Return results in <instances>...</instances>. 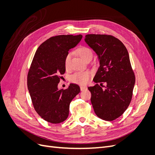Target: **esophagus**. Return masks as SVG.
<instances>
[{"label":"esophagus","instance_id":"34e87169","mask_svg":"<svg viewBox=\"0 0 155 155\" xmlns=\"http://www.w3.org/2000/svg\"><path fill=\"white\" fill-rule=\"evenodd\" d=\"M87 88V87H85V86H81V87H80V89H81V91H83L86 90Z\"/></svg>","mask_w":155,"mask_h":155}]
</instances>
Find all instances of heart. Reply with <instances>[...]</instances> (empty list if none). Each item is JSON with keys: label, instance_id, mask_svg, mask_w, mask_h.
Wrapping results in <instances>:
<instances>
[{"label": "heart", "instance_id": "b5f03b06", "mask_svg": "<svg viewBox=\"0 0 155 155\" xmlns=\"http://www.w3.org/2000/svg\"><path fill=\"white\" fill-rule=\"evenodd\" d=\"M77 52L78 55L80 56L82 59L85 61H87L88 60H91L93 56V52L91 48H89L87 46H83L78 49ZM72 53L68 52L66 55L64 60V67L66 68H68L70 67V61L72 59ZM92 76V74L89 71H79L76 72L70 76V80L71 82L79 84V85H86L88 83L89 80Z\"/></svg>", "mask_w": 155, "mask_h": 155}]
</instances>
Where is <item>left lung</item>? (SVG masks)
Segmentation results:
<instances>
[{
    "label": "left lung",
    "instance_id": "8db88e82",
    "mask_svg": "<svg viewBox=\"0 0 155 155\" xmlns=\"http://www.w3.org/2000/svg\"><path fill=\"white\" fill-rule=\"evenodd\" d=\"M85 41L98 55L100 64L93 79L96 84L88 87L93 109L100 118L114 120L124 114L133 97L135 76L128 51L110 35L88 34ZM104 82L105 89L101 87Z\"/></svg>",
    "mask_w": 155,
    "mask_h": 155
}]
</instances>
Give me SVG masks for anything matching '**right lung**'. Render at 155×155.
I'll return each mask as SVG.
<instances>
[{
    "instance_id": "add662e5",
    "label": "right lung",
    "mask_w": 155,
    "mask_h": 155,
    "mask_svg": "<svg viewBox=\"0 0 155 155\" xmlns=\"http://www.w3.org/2000/svg\"><path fill=\"white\" fill-rule=\"evenodd\" d=\"M81 35H61L51 37L37 50L28 73L27 85L37 113L48 122L57 124L66 120L70 104L80 92L76 84L68 88H58L64 74V60L70 49L75 47Z\"/></svg>"
}]
</instances>
